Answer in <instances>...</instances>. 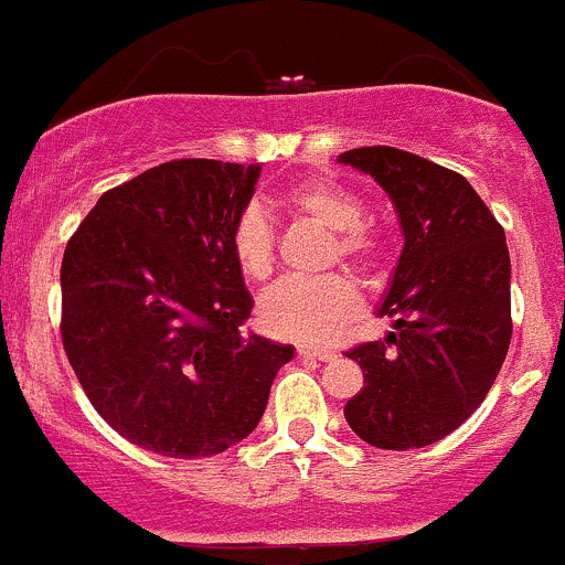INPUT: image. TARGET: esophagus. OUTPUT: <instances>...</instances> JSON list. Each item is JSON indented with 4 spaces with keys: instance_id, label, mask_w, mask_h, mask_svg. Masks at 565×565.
<instances>
[{
    "instance_id": "obj_1",
    "label": "esophagus",
    "mask_w": 565,
    "mask_h": 565,
    "mask_svg": "<svg viewBox=\"0 0 565 565\" xmlns=\"http://www.w3.org/2000/svg\"><path fill=\"white\" fill-rule=\"evenodd\" d=\"M299 356H307V360H318V362H329L334 360L332 349H321V345H299Z\"/></svg>"
}]
</instances>
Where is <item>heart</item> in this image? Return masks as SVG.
Returning <instances> with one entry per match:
<instances>
[{
    "label": "heart",
    "instance_id": "1",
    "mask_svg": "<svg viewBox=\"0 0 565 565\" xmlns=\"http://www.w3.org/2000/svg\"><path fill=\"white\" fill-rule=\"evenodd\" d=\"M285 205L332 231L329 260L371 275L384 260V242L362 222L365 205L351 189L334 181H305L285 194ZM231 255L238 271L253 282H266L277 264V236L260 209L238 214L231 231ZM360 310V290L340 271L312 280H282L260 301V323L277 338L321 343Z\"/></svg>",
    "mask_w": 565,
    "mask_h": 565
}]
</instances>
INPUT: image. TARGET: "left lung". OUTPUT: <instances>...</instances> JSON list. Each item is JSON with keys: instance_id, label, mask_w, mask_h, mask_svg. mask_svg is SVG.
Segmentation results:
<instances>
[{"instance_id": "left-lung-1", "label": "left lung", "mask_w": 565, "mask_h": 565, "mask_svg": "<svg viewBox=\"0 0 565 565\" xmlns=\"http://www.w3.org/2000/svg\"><path fill=\"white\" fill-rule=\"evenodd\" d=\"M340 161L382 183L406 238L379 310L395 332L345 351L365 384L343 415L373 448H426L483 404L508 354L505 231L465 175L423 156L373 145Z\"/></svg>"}]
</instances>
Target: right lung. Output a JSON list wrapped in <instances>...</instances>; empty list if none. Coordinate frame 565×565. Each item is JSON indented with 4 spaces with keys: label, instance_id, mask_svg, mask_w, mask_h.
Wrapping results in <instances>:
<instances>
[{
    "label": "right lung",
    "instance_id": "add662e5",
    "mask_svg": "<svg viewBox=\"0 0 565 565\" xmlns=\"http://www.w3.org/2000/svg\"><path fill=\"white\" fill-rule=\"evenodd\" d=\"M260 167L175 159L100 194L63 255L60 334L100 417L128 443L203 459L255 431L294 349L244 334L231 255Z\"/></svg>",
    "mask_w": 565,
    "mask_h": 565
}]
</instances>
